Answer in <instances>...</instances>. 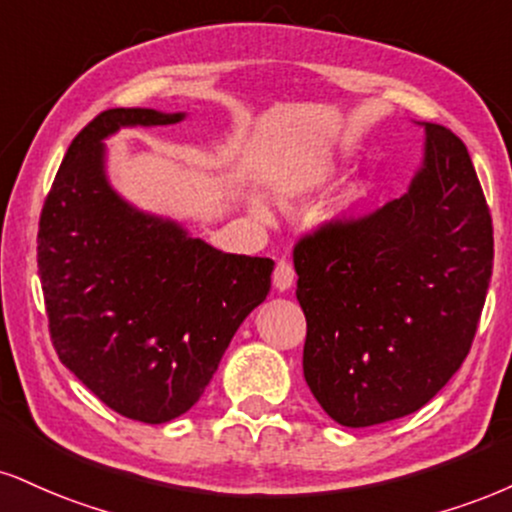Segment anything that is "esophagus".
<instances>
[{"label":"esophagus","instance_id":"34e87169","mask_svg":"<svg viewBox=\"0 0 512 512\" xmlns=\"http://www.w3.org/2000/svg\"><path fill=\"white\" fill-rule=\"evenodd\" d=\"M272 279H274V288H276V291H288V288H291L293 281H295L293 264L286 262V260H281L279 264H276Z\"/></svg>","mask_w":512,"mask_h":512}]
</instances>
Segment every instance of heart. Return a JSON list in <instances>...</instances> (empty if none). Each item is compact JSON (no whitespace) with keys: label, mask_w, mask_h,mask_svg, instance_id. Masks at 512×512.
<instances>
[{"label":"heart","mask_w":512,"mask_h":512,"mask_svg":"<svg viewBox=\"0 0 512 512\" xmlns=\"http://www.w3.org/2000/svg\"><path fill=\"white\" fill-rule=\"evenodd\" d=\"M336 174H338V169L334 164L300 166V169L281 171V174L276 176L274 188H276V193L283 197V200H303V197L317 193V190L329 186V183L336 178ZM369 193H372V186H369V183H365V181L353 183V186H348L346 190H343L341 197L336 200V205L329 209V214H326V217L343 219L346 214L353 212L355 207H360L362 202L369 197ZM250 205L257 214H264L262 202L257 200V197H252Z\"/></svg>","instance_id":"b5f03b06"}]
</instances>
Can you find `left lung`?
<instances>
[{
  "label": "left lung",
  "instance_id": "obj_1",
  "mask_svg": "<svg viewBox=\"0 0 512 512\" xmlns=\"http://www.w3.org/2000/svg\"><path fill=\"white\" fill-rule=\"evenodd\" d=\"M420 126L408 193L293 250L305 381L343 427L427 405L470 353L491 281L494 229L467 147L446 126Z\"/></svg>",
  "mask_w": 512,
  "mask_h": 512
}]
</instances>
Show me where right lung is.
Wrapping results in <instances>:
<instances>
[{"label": "right lung", "instance_id": "obj_1", "mask_svg": "<svg viewBox=\"0 0 512 512\" xmlns=\"http://www.w3.org/2000/svg\"><path fill=\"white\" fill-rule=\"evenodd\" d=\"M183 119L143 107L95 116L59 166L38 233L59 360L104 405L145 424L176 420L200 400L274 272L269 257L212 248L109 183V135Z\"/></svg>", "mask_w": 512, "mask_h": 512}]
</instances>
